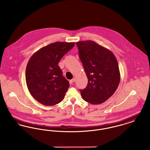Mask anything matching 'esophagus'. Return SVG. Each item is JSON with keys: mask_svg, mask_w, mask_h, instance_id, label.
<instances>
[{"mask_svg": "<svg viewBox=\"0 0 150 150\" xmlns=\"http://www.w3.org/2000/svg\"><path fill=\"white\" fill-rule=\"evenodd\" d=\"M75 81V78L72 79L71 80H70V81H69L70 84V85L73 84V83H74V82Z\"/></svg>", "mask_w": 150, "mask_h": 150, "instance_id": "esophagus-1", "label": "esophagus"}]
</instances>
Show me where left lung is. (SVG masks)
I'll return each instance as SVG.
<instances>
[{
  "label": "left lung",
  "instance_id": "1",
  "mask_svg": "<svg viewBox=\"0 0 150 150\" xmlns=\"http://www.w3.org/2000/svg\"><path fill=\"white\" fill-rule=\"evenodd\" d=\"M88 85L80 92L83 99L92 105L103 103L117 89L120 80L117 61L111 50L92 40L76 43Z\"/></svg>",
  "mask_w": 150,
  "mask_h": 150
}]
</instances>
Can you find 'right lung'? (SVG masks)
<instances>
[{
	"mask_svg": "<svg viewBox=\"0 0 150 150\" xmlns=\"http://www.w3.org/2000/svg\"><path fill=\"white\" fill-rule=\"evenodd\" d=\"M74 45V42L51 43L30 58L26 69V84L31 95L39 103L53 106L64 100L70 85L58 64Z\"/></svg>",
	"mask_w": 150,
	"mask_h": 150,
	"instance_id": "right-lung-1",
	"label": "right lung"
}]
</instances>
